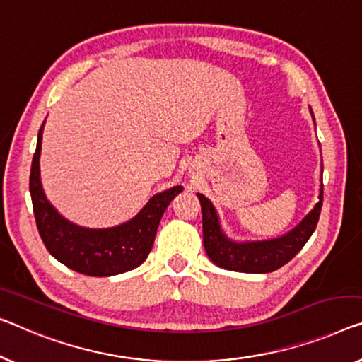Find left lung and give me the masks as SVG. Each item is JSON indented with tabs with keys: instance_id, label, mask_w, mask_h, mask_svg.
Segmentation results:
<instances>
[{
	"instance_id": "1",
	"label": "left lung",
	"mask_w": 362,
	"mask_h": 362,
	"mask_svg": "<svg viewBox=\"0 0 362 362\" xmlns=\"http://www.w3.org/2000/svg\"><path fill=\"white\" fill-rule=\"evenodd\" d=\"M203 214V245L208 257L216 265L240 273H269L281 268L293 260L305 242L314 234L319 223L323 185L320 188V202L305 216L291 233L283 237L262 242H233L219 228L218 214L206 197L198 193Z\"/></svg>"
}]
</instances>
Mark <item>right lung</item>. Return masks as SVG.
Wrapping results in <instances>:
<instances>
[{"mask_svg":"<svg viewBox=\"0 0 362 362\" xmlns=\"http://www.w3.org/2000/svg\"><path fill=\"white\" fill-rule=\"evenodd\" d=\"M42 129L43 125L32 159L29 188L37 229L47 250L64 267L88 276H113L141 265L153 249L165 208L182 192V187H172L154 195L132 221L117 228H79L58 214L42 190L39 167Z\"/></svg>","mask_w":362,"mask_h":362,"instance_id":"add662e5","label":"right lung"}]
</instances>
